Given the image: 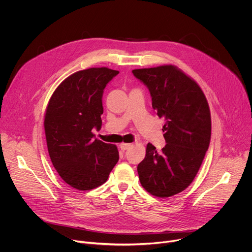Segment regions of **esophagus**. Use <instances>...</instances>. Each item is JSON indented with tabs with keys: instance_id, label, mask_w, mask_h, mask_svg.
Segmentation results:
<instances>
[{
	"instance_id": "obj_1",
	"label": "esophagus",
	"mask_w": 252,
	"mask_h": 252,
	"mask_svg": "<svg viewBox=\"0 0 252 252\" xmlns=\"http://www.w3.org/2000/svg\"><path fill=\"white\" fill-rule=\"evenodd\" d=\"M130 143H126V142H122L121 145H120V148H121V150L122 151H126V150H127V149H129L130 148Z\"/></svg>"
}]
</instances>
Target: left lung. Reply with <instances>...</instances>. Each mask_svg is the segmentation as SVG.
Here are the masks:
<instances>
[{
	"instance_id": "1",
	"label": "left lung",
	"mask_w": 252,
	"mask_h": 252,
	"mask_svg": "<svg viewBox=\"0 0 252 252\" xmlns=\"http://www.w3.org/2000/svg\"><path fill=\"white\" fill-rule=\"evenodd\" d=\"M132 74L149 88L153 109L165 121L166 145L158 152L148 143L137 165L139 182L151 194L169 197L189 187L199 170L211 135L209 105L198 84L173 64Z\"/></svg>"
}]
</instances>
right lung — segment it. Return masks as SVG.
I'll use <instances>...</instances> for the list:
<instances>
[{
  "label": "right lung",
  "mask_w": 252,
  "mask_h": 252,
  "mask_svg": "<svg viewBox=\"0 0 252 252\" xmlns=\"http://www.w3.org/2000/svg\"><path fill=\"white\" fill-rule=\"evenodd\" d=\"M118 74L105 66L76 71L49 100L44 121L49 155L63 181L76 189L104 184L119 160L117 146L93 133L101 126L103 90Z\"/></svg>",
  "instance_id": "right-lung-1"
}]
</instances>
